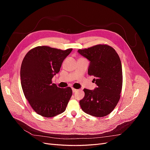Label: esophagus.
Returning <instances> with one entry per match:
<instances>
[{"label": "esophagus", "instance_id": "esophagus-1", "mask_svg": "<svg viewBox=\"0 0 150 150\" xmlns=\"http://www.w3.org/2000/svg\"><path fill=\"white\" fill-rule=\"evenodd\" d=\"M72 92H73L74 93H76V92L77 91H78V89H75V88H72Z\"/></svg>", "mask_w": 150, "mask_h": 150}]
</instances>
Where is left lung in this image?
Wrapping results in <instances>:
<instances>
[{
	"label": "left lung",
	"instance_id": "1",
	"mask_svg": "<svg viewBox=\"0 0 150 150\" xmlns=\"http://www.w3.org/2000/svg\"><path fill=\"white\" fill-rule=\"evenodd\" d=\"M78 52L90 61L88 74L94 76L98 86L94 90L84 89L85 95L79 101L83 111L96 117L111 113L118 103L122 86L120 58L115 49L107 44H98Z\"/></svg>",
	"mask_w": 150,
	"mask_h": 150
}]
</instances>
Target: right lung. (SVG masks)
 <instances>
[{
	"label": "right lung",
	"instance_id": "1",
	"mask_svg": "<svg viewBox=\"0 0 150 150\" xmlns=\"http://www.w3.org/2000/svg\"><path fill=\"white\" fill-rule=\"evenodd\" d=\"M72 50L38 46L30 49L22 61V88L32 108L40 116L51 117L66 110L72 89L59 88L52 83V79Z\"/></svg>",
	"mask_w": 150,
	"mask_h": 150
}]
</instances>
